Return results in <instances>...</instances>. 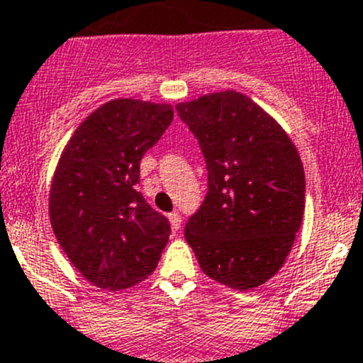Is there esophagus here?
Listing matches in <instances>:
<instances>
[{
  "instance_id": "obj_1",
  "label": "esophagus",
  "mask_w": 363,
  "mask_h": 363,
  "mask_svg": "<svg viewBox=\"0 0 363 363\" xmlns=\"http://www.w3.org/2000/svg\"><path fill=\"white\" fill-rule=\"evenodd\" d=\"M169 219H170V224H172V228H174V230H179V228H181V224H182L181 212H179V211L170 212L169 213Z\"/></svg>"
}]
</instances>
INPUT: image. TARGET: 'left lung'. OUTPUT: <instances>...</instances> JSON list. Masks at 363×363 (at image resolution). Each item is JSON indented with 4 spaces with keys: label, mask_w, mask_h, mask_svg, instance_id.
I'll use <instances>...</instances> for the list:
<instances>
[{
    "label": "left lung",
    "mask_w": 363,
    "mask_h": 363,
    "mask_svg": "<svg viewBox=\"0 0 363 363\" xmlns=\"http://www.w3.org/2000/svg\"><path fill=\"white\" fill-rule=\"evenodd\" d=\"M207 165V194L184 236L201 272L238 291L284 264L299 231L306 181L284 128L235 90L175 106Z\"/></svg>",
    "instance_id": "1"
}]
</instances>
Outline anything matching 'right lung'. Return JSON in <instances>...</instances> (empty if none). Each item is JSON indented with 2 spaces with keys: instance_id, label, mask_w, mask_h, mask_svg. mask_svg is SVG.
Listing matches in <instances>:
<instances>
[{
  "instance_id": "obj_1",
  "label": "right lung",
  "mask_w": 363,
  "mask_h": 363,
  "mask_svg": "<svg viewBox=\"0 0 363 363\" xmlns=\"http://www.w3.org/2000/svg\"><path fill=\"white\" fill-rule=\"evenodd\" d=\"M174 120L169 104L118 99L76 128L57 165L50 220L86 280L118 291L155 272L170 223L139 191L140 160Z\"/></svg>"
}]
</instances>
